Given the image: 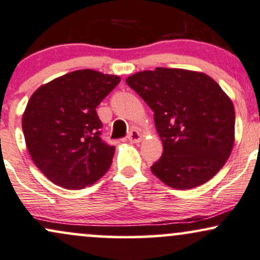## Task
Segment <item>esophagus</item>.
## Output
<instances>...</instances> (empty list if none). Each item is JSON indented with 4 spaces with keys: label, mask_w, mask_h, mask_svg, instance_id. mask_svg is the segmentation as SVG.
I'll list each match as a JSON object with an SVG mask.
<instances>
[{
    "label": "esophagus",
    "mask_w": 260,
    "mask_h": 260,
    "mask_svg": "<svg viewBox=\"0 0 260 260\" xmlns=\"http://www.w3.org/2000/svg\"><path fill=\"white\" fill-rule=\"evenodd\" d=\"M142 139H143L142 133H140L139 131H137V129L131 131L129 136H128V140H129L131 143H140V142H142Z\"/></svg>",
    "instance_id": "1"
}]
</instances>
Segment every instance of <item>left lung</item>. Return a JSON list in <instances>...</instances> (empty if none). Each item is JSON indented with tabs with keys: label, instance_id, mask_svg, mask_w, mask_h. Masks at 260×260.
I'll list each match as a JSON object with an SVG mask.
<instances>
[{
	"label": "left lung",
	"instance_id": "8db88e82",
	"mask_svg": "<svg viewBox=\"0 0 260 260\" xmlns=\"http://www.w3.org/2000/svg\"><path fill=\"white\" fill-rule=\"evenodd\" d=\"M154 111L164 154L151 172L173 189L202 185L223 167L235 143V109L208 75L156 68L126 79Z\"/></svg>",
	"mask_w": 260,
	"mask_h": 260
}]
</instances>
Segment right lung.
Listing matches in <instances>:
<instances>
[{"label": "right lung", "mask_w": 260, "mask_h": 260, "mask_svg": "<svg viewBox=\"0 0 260 260\" xmlns=\"http://www.w3.org/2000/svg\"><path fill=\"white\" fill-rule=\"evenodd\" d=\"M121 77L76 70L39 87L21 118L27 151L52 183L70 190L92 185L110 168L115 146L100 138L96 106Z\"/></svg>", "instance_id": "obj_1"}]
</instances>
